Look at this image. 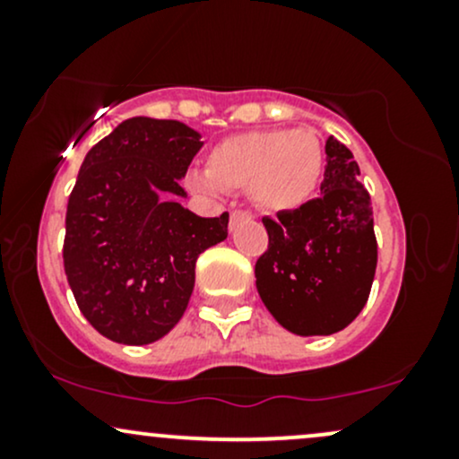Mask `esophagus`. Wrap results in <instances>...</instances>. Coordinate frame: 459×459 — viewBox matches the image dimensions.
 I'll use <instances>...</instances> for the list:
<instances>
[{
  "mask_svg": "<svg viewBox=\"0 0 459 459\" xmlns=\"http://www.w3.org/2000/svg\"><path fill=\"white\" fill-rule=\"evenodd\" d=\"M241 220H252V213L244 212V209H233V212H230V229H233L237 222H241Z\"/></svg>",
  "mask_w": 459,
  "mask_h": 459,
  "instance_id": "obj_1",
  "label": "esophagus"
}]
</instances>
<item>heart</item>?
<instances>
[{"instance_id":"heart-1","label":"heart","mask_w":459,"mask_h":459,"mask_svg":"<svg viewBox=\"0 0 459 459\" xmlns=\"http://www.w3.org/2000/svg\"><path fill=\"white\" fill-rule=\"evenodd\" d=\"M324 172V149L307 129H259L220 140L209 151L204 172H189L198 192L247 187L265 212H291L308 203Z\"/></svg>"}]
</instances>
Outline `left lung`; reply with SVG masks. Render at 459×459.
Segmentation results:
<instances>
[{
    "label": "left lung",
    "mask_w": 459,
    "mask_h": 459,
    "mask_svg": "<svg viewBox=\"0 0 459 459\" xmlns=\"http://www.w3.org/2000/svg\"><path fill=\"white\" fill-rule=\"evenodd\" d=\"M321 196L263 218L270 244L255 265L267 310L293 334H334L358 317L377 265L371 196L339 140L325 142Z\"/></svg>",
    "instance_id": "left-lung-1"
}]
</instances>
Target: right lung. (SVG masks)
<instances>
[{
	"label": "right lung",
	"instance_id": "1",
	"mask_svg": "<svg viewBox=\"0 0 459 459\" xmlns=\"http://www.w3.org/2000/svg\"><path fill=\"white\" fill-rule=\"evenodd\" d=\"M178 120L129 118L88 151L68 196L62 259L92 328L146 345L178 324L194 291L200 252L226 239L229 213L198 218L177 200L178 178L200 151Z\"/></svg>",
	"mask_w": 459,
	"mask_h": 459
}]
</instances>
